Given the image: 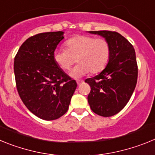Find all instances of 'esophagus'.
<instances>
[{
	"mask_svg": "<svg viewBox=\"0 0 155 155\" xmlns=\"http://www.w3.org/2000/svg\"><path fill=\"white\" fill-rule=\"evenodd\" d=\"M82 82H83V81H77V84H78L79 85V84H81Z\"/></svg>",
	"mask_w": 155,
	"mask_h": 155,
	"instance_id": "obj_1",
	"label": "esophagus"
}]
</instances>
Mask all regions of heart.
I'll use <instances>...</instances> for the list:
<instances>
[{
	"mask_svg": "<svg viewBox=\"0 0 155 155\" xmlns=\"http://www.w3.org/2000/svg\"><path fill=\"white\" fill-rule=\"evenodd\" d=\"M65 45L67 50H54L53 61L59 68L68 71L77 58L78 64L69 73L73 78H81L90 71L92 74L99 73L105 69L110 59V45L103 38L77 35L68 39Z\"/></svg>",
	"mask_w": 155,
	"mask_h": 155,
	"instance_id": "heart-1",
	"label": "heart"
}]
</instances>
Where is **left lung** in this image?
<instances>
[{
    "label": "left lung",
    "instance_id": "left-lung-1",
    "mask_svg": "<svg viewBox=\"0 0 155 155\" xmlns=\"http://www.w3.org/2000/svg\"><path fill=\"white\" fill-rule=\"evenodd\" d=\"M105 38L111 48L105 69L85 80L91 87L87 101L94 113L104 117L114 116L125 107L137 81V64L134 47L116 31H90Z\"/></svg>",
    "mask_w": 155,
    "mask_h": 155
}]
</instances>
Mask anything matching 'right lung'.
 I'll return each instance as SVG.
<instances>
[{
	"label": "right lung",
	"mask_w": 155,
	"mask_h": 155,
	"mask_svg": "<svg viewBox=\"0 0 155 155\" xmlns=\"http://www.w3.org/2000/svg\"><path fill=\"white\" fill-rule=\"evenodd\" d=\"M64 31L43 32L30 37L15 57L14 72L19 96L39 118L53 120L65 114L77 87L53 61V54Z\"/></svg>",
	"instance_id": "obj_1"
}]
</instances>
